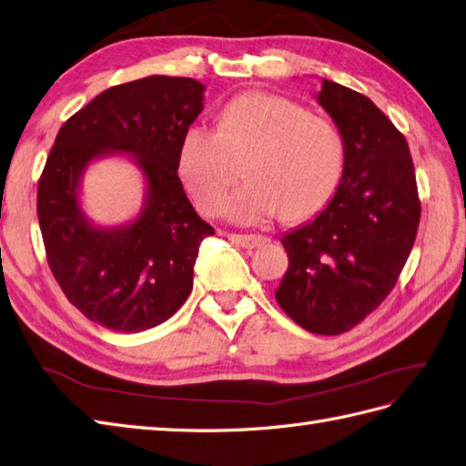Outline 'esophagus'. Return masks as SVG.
I'll list each match as a JSON object with an SVG mask.
<instances>
[{
  "mask_svg": "<svg viewBox=\"0 0 466 466\" xmlns=\"http://www.w3.org/2000/svg\"><path fill=\"white\" fill-rule=\"evenodd\" d=\"M229 239L245 248H257V247H263L267 243L265 235H229Z\"/></svg>",
  "mask_w": 466,
  "mask_h": 466,
  "instance_id": "34e87169",
  "label": "esophagus"
}]
</instances>
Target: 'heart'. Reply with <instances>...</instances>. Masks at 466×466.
<instances>
[{"instance_id": "obj_1", "label": "heart", "mask_w": 466, "mask_h": 466, "mask_svg": "<svg viewBox=\"0 0 466 466\" xmlns=\"http://www.w3.org/2000/svg\"><path fill=\"white\" fill-rule=\"evenodd\" d=\"M344 160L334 124L290 98L247 93L219 110L215 132L186 130L177 169L201 213H215L241 169L245 184L219 208L227 219L257 223L277 211L282 223H299L332 199Z\"/></svg>"}]
</instances>
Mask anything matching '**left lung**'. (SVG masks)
<instances>
[{"mask_svg": "<svg viewBox=\"0 0 466 466\" xmlns=\"http://www.w3.org/2000/svg\"><path fill=\"white\" fill-rule=\"evenodd\" d=\"M316 100L344 140V172L330 203L280 239L289 270L275 297L304 330L336 336L395 287L421 203L410 146L368 96L322 78Z\"/></svg>", "mask_w": 466, "mask_h": 466, "instance_id": "1", "label": "left lung"}]
</instances>
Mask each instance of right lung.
Segmentation results:
<instances>
[{
	"label": "right lung",
	"mask_w": 466,
	"mask_h": 466,
	"mask_svg": "<svg viewBox=\"0 0 466 466\" xmlns=\"http://www.w3.org/2000/svg\"><path fill=\"white\" fill-rule=\"evenodd\" d=\"M196 78L152 75L112 86L66 120L37 187V218L53 277L88 320L116 332L166 322L189 297L199 245L213 235L177 176L186 130L203 110ZM125 157L143 172V209L102 228L80 203L86 167Z\"/></svg>",
	"instance_id": "add662e5"
}]
</instances>
